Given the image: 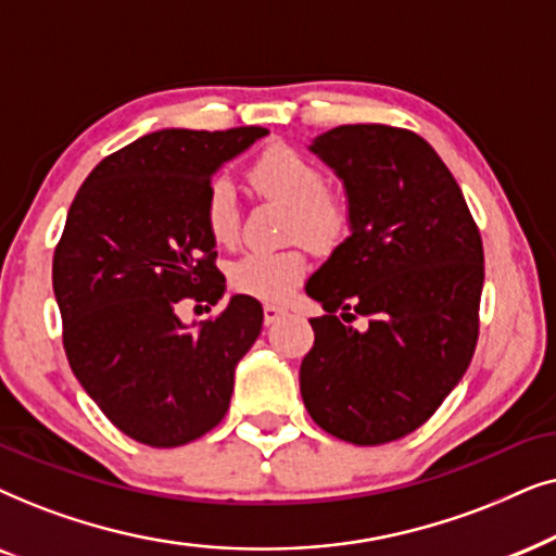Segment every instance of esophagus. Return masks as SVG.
<instances>
[{
    "label": "esophagus",
    "mask_w": 556,
    "mask_h": 556,
    "mask_svg": "<svg viewBox=\"0 0 556 556\" xmlns=\"http://www.w3.org/2000/svg\"><path fill=\"white\" fill-rule=\"evenodd\" d=\"M285 313H287L285 305H274V302H266V305H264V323L266 325L277 323Z\"/></svg>",
    "instance_id": "1"
}]
</instances>
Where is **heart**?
<instances>
[{
    "instance_id": "heart-1",
    "label": "heart",
    "mask_w": 556,
    "mask_h": 556,
    "mask_svg": "<svg viewBox=\"0 0 556 556\" xmlns=\"http://www.w3.org/2000/svg\"><path fill=\"white\" fill-rule=\"evenodd\" d=\"M256 192L290 205L287 233L302 236L315 247H330L340 241L351 226V208L338 190L325 185V173L317 162L277 142L251 160L247 169ZM205 231L218 247H228L239 236L241 211L233 185L226 177H213L203 195ZM307 271V251L292 243L277 251H249L236 258L228 269V282L239 294L279 302L290 294Z\"/></svg>"
}]
</instances>
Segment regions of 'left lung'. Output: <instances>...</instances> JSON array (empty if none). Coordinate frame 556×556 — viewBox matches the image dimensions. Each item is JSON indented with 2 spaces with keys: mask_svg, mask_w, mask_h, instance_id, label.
I'll use <instances>...</instances> for the list:
<instances>
[{
  "mask_svg": "<svg viewBox=\"0 0 556 556\" xmlns=\"http://www.w3.org/2000/svg\"><path fill=\"white\" fill-rule=\"evenodd\" d=\"M313 152L343 177L353 233L307 282L325 315L309 320L302 402L332 438L383 445L425 425L468 371L483 241L460 185L414 131L345 124Z\"/></svg>",
  "mask_w": 556,
  "mask_h": 556,
  "instance_id": "1",
  "label": "left lung"
}]
</instances>
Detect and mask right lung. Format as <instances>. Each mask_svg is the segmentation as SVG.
Listing matches in <instances>:
<instances>
[{
    "mask_svg": "<svg viewBox=\"0 0 556 556\" xmlns=\"http://www.w3.org/2000/svg\"><path fill=\"white\" fill-rule=\"evenodd\" d=\"M264 135L152 131L103 157L71 203L53 254L65 355L111 425L142 445L180 447L211 432L262 332L264 309L247 294L195 328L177 307L224 298L203 195L213 173Z\"/></svg>",
    "mask_w": 556,
    "mask_h": 556,
    "instance_id": "add662e5",
    "label": "right lung"
}]
</instances>
